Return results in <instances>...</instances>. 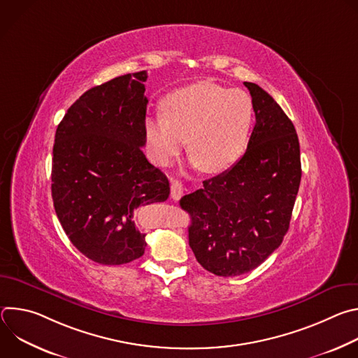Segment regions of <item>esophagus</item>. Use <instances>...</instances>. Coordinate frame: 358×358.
Masks as SVG:
<instances>
[{"mask_svg": "<svg viewBox=\"0 0 358 358\" xmlns=\"http://www.w3.org/2000/svg\"><path fill=\"white\" fill-rule=\"evenodd\" d=\"M170 188H171V198L176 199V201H178V199L182 196V194H184L182 184H181L180 181H177V180H173Z\"/></svg>", "mask_w": 358, "mask_h": 358, "instance_id": "34e87169", "label": "esophagus"}]
</instances>
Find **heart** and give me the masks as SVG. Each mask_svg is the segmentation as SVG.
Returning a JSON list of instances; mask_svg holds the SVG:
<instances>
[{
    "label": "heart",
    "mask_w": 358,
    "mask_h": 358,
    "mask_svg": "<svg viewBox=\"0 0 358 358\" xmlns=\"http://www.w3.org/2000/svg\"><path fill=\"white\" fill-rule=\"evenodd\" d=\"M252 123L248 93L202 80L169 93L162 115L144 120V137L156 163L170 164L188 140L192 166L218 174L243 155Z\"/></svg>",
    "instance_id": "b5f03b06"
}]
</instances>
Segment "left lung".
I'll list each match as a JSON object with an SVG mask.
<instances>
[{
	"instance_id": "obj_1",
	"label": "left lung",
	"mask_w": 358,
	"mask_h": 358,
	"mask_svg": "<svg viewBox=\"0 0 358 358\" xmlns=\"http://www.w3.org/2000/svg\"><path fill=\"white\" fill-rule=\"evenodd\" d=\"M243 85L257 117L245 155L180 199L191 215L188 239L198 264L224 278L253 271L280 246L301 178L292 120L257 83Z\"/></svg>"
}]
</instances>
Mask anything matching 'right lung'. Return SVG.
Masks as SVG:
<instances>
[{"label": "right lung", "instance_id": "right-lung-1", "mask_svg": "<svg viewBox=\"0 0 358 358\" xmlns=\"http://www.w3.org/2000/svg\"><path fill=\"white\" fill-rule=\"evenodd\" d=\"M145 79L141 71L89 89L68 109L55 134V213L73 246L100 265L140 258L147 243L136 228V210L170 195L166 174L141 150Z\"/></svg>", "mask_w": 358, "mask_h": 358}]
</instances>
